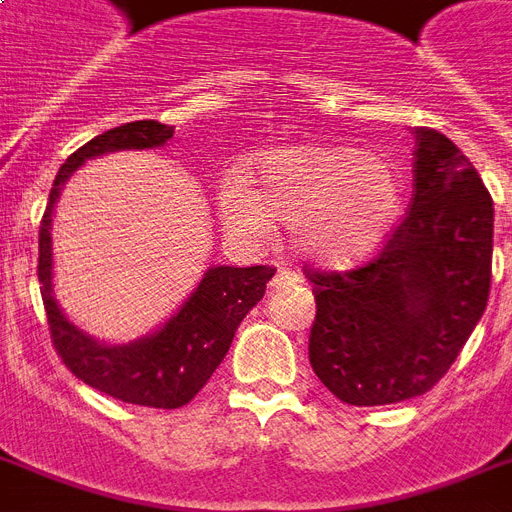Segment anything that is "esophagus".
<instances>
[{
  "label": "esophagus",
  "instance_id": "esophagus-1",
  "mask_svg": "<svg viewBox=\"0 0 512 512\" xmlns=\"http://www.w3.org/2000/svg\"><path fill=\"white\" fill-rule=\"evenodd\" d=\"M297 281H300V276H297L295 271L279 268V271H276V276L271 279V289H276V292H279V289H289V287H295Z\"/></svg>",
  "mask_w": 512,
  "mask_h": 512
}]
</instances>
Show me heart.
Returning a JSON list of instances; mask_svg holds the SVG:
<instances>
[{
	"instance_id": "obj_1",
	"label": "heart",
	"mask_w": 512,
	"mask_h": 512,
	"mask_svg": "<svg viewBox=\"0 0 512 512\" xmlns=\"http://www.w3.org/2000/svg\"><path fill=\"white\" fill-rule=\"evenodd\" d=\"M255 191L228 177L217 191L220 223L233 239L263 241L271 217L289 223L292 244L313 263L350 265L388 239L401 212V172L356 146H292L257 162Z\"/></svg>"
}]
</instances>
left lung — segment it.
Masks as SVG:
<instances>
[{
    "label": "left lung",
    "instance_id": "left-lung-1",
    "mask_svg": "<svg viewBox=\"0 0 512 512\" xmlns=\"http://www.w3.org/2000/svg\"><path fill=\"white\" fill-rule=\"evenodd\" d=\"M412 209L377 260L308 271L316 295L311 366L340 401L422 396L460 356L489 300L494 204L468 156L420 127Z\"/></svg>",
    "mask_w": 512,
    "mask_h": 512
}]
</instances>
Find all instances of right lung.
I'll use <instances>...</instances> for the list:
<instances>
[{
    "mask_svg": "<svg viewBox=\"0 0 512 512\" xmlns=\"http://www.w3.org/2000/svg\"><path fill=\"white\" fill-rule=\"evenodd\" d=\"M175 127L162 122H130L103 132L66 159L52 183L39 225V284L47 308L52 345L63 364L90 388L127 404L177 409L188 404L212 377L231 348L233 335L265 295L273 268L212 265L183 305L154 332L132 342H106L87 335L68 319L52 287V217L68 177L84 162L116 151H148L164 146Z\"/></svg>",
    "mask_w": 512,
    "mask_h": 512,
    "instance_id": "add662e5",
    "label": "right lung"
}]
</instances>
